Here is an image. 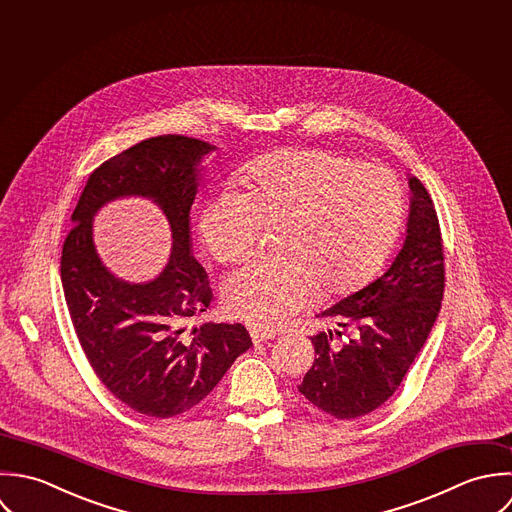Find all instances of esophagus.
Segmentation results:
<instances>
[{"label": "esophagus", "mask_w": 512, "mask_h": 512, "mask_svg": "<svg viewBox=\"0 0 512 512\" xmlns=\"http://www.w3.org/2000/svg\"><path fill=\"white\" fill-rule=\"evenodd\" d=\"M275 330H265V328H253L251 330V340L255 342V344H261V342H267V340H271V338H275Z\"/></svg>", "instance_id": "obj_1"}]
</instances>
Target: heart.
<instances>
[{
    "label": "heart",
    "mask_w": 512,
    "mask_h": 512,
    "mask_svg": "<svg viewBox=\"0 0 512 512\" xmlns=\"http://www.w3.org/2000/svg\"><path fill=\"white\" fill-rule=\"evenodd\" d=\"M245 192L221 190L202 211L207 251L223 265L253 255L261 227L283 223L281 259L253 261L227 277L223 307L251 326H277L318 289L348 295L390 255L404 219V192L384 166L318 148L263 154L241 176Z\"/></svg>",
    "instance_id": "heart-1"
}]
</instances>
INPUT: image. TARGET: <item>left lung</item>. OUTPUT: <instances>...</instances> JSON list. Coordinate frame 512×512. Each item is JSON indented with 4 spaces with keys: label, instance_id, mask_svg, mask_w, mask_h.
Segmentation results:
<instances>
[{
    "label": "left lung",
    "instance_id": "left-lung-1",
    "mask_svg": "<svg viewBox=\"0 0 512 512\" xmlns=\"http://www.w3.org/2000/svg\"><path fill=\"white\" fill-rule=\"evenodd\" d=\"M408 186L406 237L388 271L316 314L349 338L332 343L337 328L310 336L314 362L299 392L336 419L366 415L394 396L441 308L445 269L435 205L415 176Z\"/></svg>",
    "mask_w": 512,
    "mask_h": 512
}]
</instances>
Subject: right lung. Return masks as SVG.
Wrapping results in <instances>:
<instances>
[{"label": "right lung", "instance_id": "right-lung-1", "mask_svg": "<svg viewBox=\"0 0 512 512\" xmlns=\"http://www.w3.org/2000/svg\"><path fill=\"white\" fill-rule=\"evenodd\" d=\"M217 146L188 136H154L99 166L71 215L61 253V283L77 338L108 392L148 417L198 406L229 366L253 346L245 326L188 320L213 295L192 251L190 211ZM142 197L171 225L173 249L163 273L144 284L116 278L102 263L92 221L104 204Z\"/></svg>", "mask_w": 512, "mask_h": 512}]
</instances>
